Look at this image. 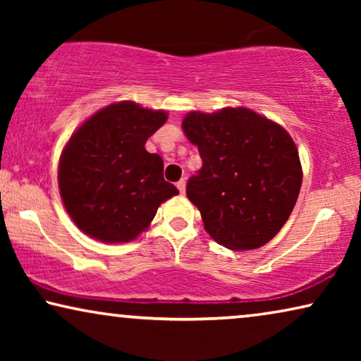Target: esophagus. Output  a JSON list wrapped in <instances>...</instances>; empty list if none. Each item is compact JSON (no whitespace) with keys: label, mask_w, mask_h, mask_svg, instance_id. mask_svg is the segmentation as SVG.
<instances>
[{"label":"esophagus","mask_w":361,"mask_h":361,"mask_svg":"<svg viewBox=\"0 0 361 361\" xmlns=\"http://www.w3.org/2000/svg\"><path fill=\"white\" fill-rule=\"evenodd\" d=\"M177 189H179L180 194H185V179H180L177 182Z\"/></svg>","instance_id":"34e87169"}]
</instances>
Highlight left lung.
<instances>
[{
    "label": "left lung",
    "mask_w": 361,
    "mask_h": 361,
    "mask_svg": "<svg viewBox=\"0 0 361 361\" xmlns=\"http://www.w3.org/2000/svg\"><path fill=\"white\" fill-rule=\"evenodd\" d=\"M202 157L187 197L219 245L255 250L288 221L302 184L299 152L289 133L248 110L192 111L182 121Z\"/></svg>",
    "instance_id": "left-lung-1"
}]
</instances>
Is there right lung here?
Masks as SVG:
<instances>
[{
	"label": "right lung",
	"instance_id": "add662e5",
	"mask_svg": "<svg viewBox=\"0 0 361 361\" xmlns=\"http://www.w3.org/2000/svg\"><path fill=\"white\" fill-rule=\"evenodd\" d=\"M166 120V111L121 102L73 133L61 156L59 189L82 231L106 243L131 241L149 226L162 202L179 194L164 180L161 156L145 147Z\"/></svg>",
	"mask_w": 361,
	"mask_h": 361
}]
</instances>
